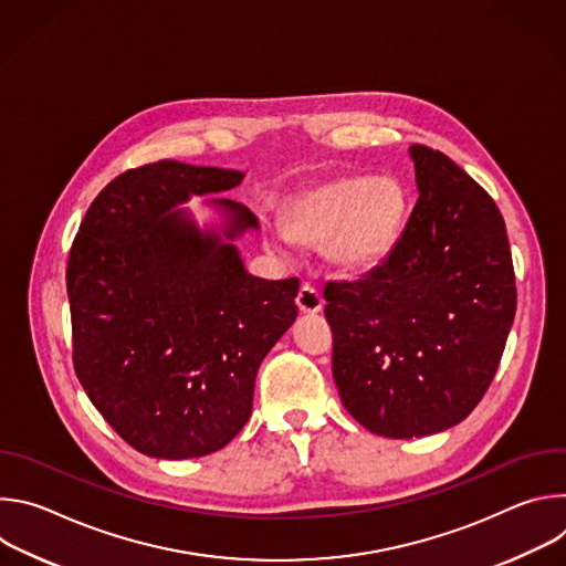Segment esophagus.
I'll return each mask as SVG.
<instances>
[{
	"mask_svg": "<svg viewBox=\"0 0 566 566\" xmlns=\"http://www.w3.org/2000/svg\"><path fill=\"white\" fill-rule=\"evenodd\" d=\"M295 302H297V308H300L302 313H317V311L322 308V304H325V300H322L319 291H317L313 284H308V282H304V284L300 286Z\"/></svg>",
	"mask_w": 566,
	"mask_h": 566,
	"instance_id": "34e87169",
	"label": "esophagus"
}]
</instances>
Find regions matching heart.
Returning a JSON list of instances; mask_svg holds the SVG:
<instances>
[{"label": "heart", "mask_w": 566, "mask_h": 566, "mask_svg": "<svg viewBox=\"0 0 566 566\" xmlns=\"http://www.w3.org/2000/svg\"><path fill=\"white\" fill-rule=\"evenodd\" d=\"M406 195L391 179L336 177L300 192L284 217L291 241L317 249L345 273L374 269L394 247Z\"/></svg>", "instance_id": "1"}]
</instances>
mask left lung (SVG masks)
Segmentation results:
<instances>
[{
    "label": "left lung",
    "mask_w": 566,
    "mask_h": 566,
    "mask_svg": "<svg viewBox=\"0 0 566 566\" xmlns=\"http://www.w3.org/2000/svg\"><path fill=\"white\" fill-rule=\"evenodd\" d=\"M419 199L382 264L325 284L334 380L374 434L463 421L489 391L517 308L504 217L450 156L412 145Z\"/></svg>",
    "instance_id": "1"
}]
</instances>
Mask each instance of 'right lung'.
<instances>
[{
    "instance_id": "obj_1",
    "label": "right lung",
    "mask_w": 566,
    "mask_h": 566,
    "mask_svg": "<svg viewBox=\"0 0 566 566\" xmlns=\"http://www.w3.org/2000/svg\"><path fill=\"white\" fill-rule=\"evenodd\" d=\"M241 172L156 160L107 184L71 244L73 369L134 450L192 459L221 450L253 415L255 376L297 317V277L249 275L234 247L201 234L177 203L230 190ZM232 212V230L255 228Z\"/></svg>"
}]
</instances>
